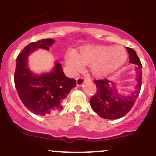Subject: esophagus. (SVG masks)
I'll return each mask as SVG.
<instances>
[{"label": "esophagus", "mask_w": 156, "mask_h": 156, "mask_svg": "<svg viewBox=\"0 0 156 156\" xmlns=\"http://www.w3.org/2000/svg\"><path fill=\"white\" fill-rule=\"evenodd\" d=\"M85 81V78H84V77H78V78H76L77 85H78V86H81V85H82L83 84H84Z\"/></svg>", "instance_id": "esophagus-1"}]
</instances>
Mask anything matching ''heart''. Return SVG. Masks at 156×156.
<instances>
[{
	"instance_id": "obj_1",
	"label": "heart",
	"mask_w": 156,
	"mask_h": 156,
	"mask_svg": "<svg viewBox=\"0 0 156 156\" xmlns=\"http://www.w3.org/2000/svg\"><path fill=\"white\" fill-rule=\"evenodd\" d=\"M127 58V51L121 46H87L79 54L69 52L66 60L74 71L81 69L83 65H91L94 75L105 76L124 65Z\"/></svg>"
}]
</instances>
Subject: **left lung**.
Instances as JSON below:
<instances>
[{
  "label": "left lung",
  "mask_w": 156,
  "mask_h": 156,
  "mask_svg": "<svg viewBox=\"0 0 156 156\" xmlns=\"http://www.w3.org/2000/svg\"><path fill=\"white\" fill-rule=\"evenodd\" d=\"M129 54V62L137 65L139 72L137 81L138 85L135 87L136 91L131 95L121 96L115 87L111 88L109 87L112 81L107 78L94 80L97 87V91L90 99L91 108L100 117L105 119H118L126 115L133 107L137 99L142 86V65L139 57L135 51L131 48H126Z\"/></svg>",
  "instance_id": "left-lung-1"
}]
</instances>
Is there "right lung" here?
Masks as SVG:
<instances>
[{
  "instance_id": "right-lung-1",
  "label": "right lung",
  "mask_w": 156,
  "mask_h": 156,
  "mask_svg": "<svg viewBox=\"0 0 156 156\" xmlns=\"http://www.w3.org/2000/svg\"><path fill=\"white\" fill-rule=\"evenodd\" d=\"M53 39H41L27 45L16 59L14 85L19 98L28 110L38 115H50L63 108L62 102L76 86V81L65 75L62 65L55 64L54 71L35 75L27 66V56L37 48L49 50Z\"/></svg>"
}]
</instances>
